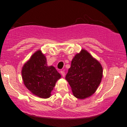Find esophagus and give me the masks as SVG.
Wrapping results in <instances>:
<instances>
[{
	"label": "esophagus",
	"mask_w": 127,
	"mask_h": 127,
	"mask_svg": "<svg viewBox=\"0 0 127 127\" xmlns=\"http://www.w3.org/2000/svg\"><path fill=\"white\" fill-rule=\"evenodd\" d=\"M60 72H61V74H62V76H63V77H64L65 76V72H64V71L62 70Z\"/></svg>",
	"instance_id": "esophagus-1"
}]
</instances>
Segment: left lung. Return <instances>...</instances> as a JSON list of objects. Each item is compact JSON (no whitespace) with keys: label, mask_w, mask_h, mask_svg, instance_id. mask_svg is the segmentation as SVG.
Returning a JSON list of instances; mask_svg holds the SVG:
<instances>
[{"label":"left lung","mask_w":127,"mask_h":127,"mask_svg":"<svg viewBox=\"0 0 127 127\" xmlns=\"http://www.w3.org/2000/svg\"><path fill=\"white\" fill-rule=\"evenodd\" d=\"M103 77V67L88 51L82 49L73 59L65 76L73 95L85 99L95 93Z\"/></svg>","instance_id":"1"}]
</instances>
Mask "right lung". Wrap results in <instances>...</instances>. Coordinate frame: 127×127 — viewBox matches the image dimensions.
<instances>
[{"instance_id": "obj_1", "label": "right lung", "mask_w": 127, "mask_h": 127, "mask_svg": "<svg viewBox=\"0 0 127 127\" xmlns=\"http://www.w3.org/2000/svg\"><path fill=\"white\" fill-rule=\"evenodd\" d=\"M21 74L26 88L32 94L43 98L50 97L55 83L61 78L54 67L48 66L46 57L40 50L24 64Z\"/></svg>"}]
</instances>
